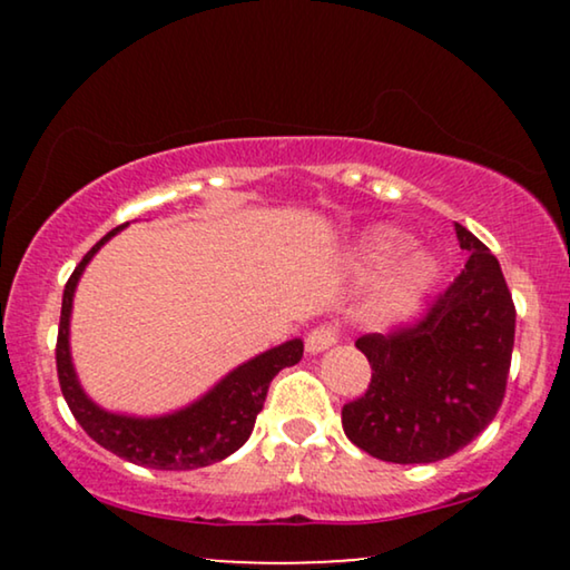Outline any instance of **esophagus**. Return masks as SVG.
I'll return each instance as SVG.
<instances>
[{
    "mask_svg": "<svg viewBox=\"0 0 570 570\" xmlns=\"http://www.w3.org/2000/svg\"><path fill=\"white\" fill-rule=\"evenodd\" d=\"M334 342H337V326L322 324V326H316V330L308 332L306 350H308V353H322V350L332 347Z\"/></svg>",
    "mask_w": 570,
    "mask_h": 570,
    "instance_id": "34e87169",
    "label": "esophagus"
}]
</instances>
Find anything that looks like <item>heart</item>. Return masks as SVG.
Instances as JSON below:
<instances>
[{"label": "heart", "instance_id": "b5f03b06", "mask_svg": "<svg viewBox=\"0 0 570 570\" xmlns=\"http://www.w3.org/2000/svg\"><path fill=\"white\" fill-rule=\"evenodd\" d=\"M407 246V233L392 225H376L365 230L357 240L355 259L363 269H379L392 261ZM439 259L428 252H407L400 259L386 267L384 277L379 283V298L373 303V314L381 322H396L412 314L431 291V285L439 277Z\"/></svg>", "mask_w": 570, "mask_h": 570}]
</instances>
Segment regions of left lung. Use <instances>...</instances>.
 Instances as JSON below:
<instances>
[{
  "mask_svg": "<svg viewBox=\"0 0 570 570\" xmlns=\"http://www.w3.org/2000/svg\"><path fill=\"white\" fill-rule=\"evenodd\" d=\"M462 275L415 324L363 334L368 392L342 407L345 435L394 464H431L464 449L493 423L511 368L517 308L501 264L464 225Z\"/></svg>",
  "mask_w": 570,
  "mask_h": 570,
  "instance_id": "8db88e82",
  "label": "left lung"
}]
</instances>
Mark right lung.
<instances>
[{
  "label": "right lung",
  "mask_w": 570,
  "mask_h": 570,
  "mask_svg": "<svg viewBox=\"0 0 570 570\" xmlns=\"http://www.w3.org/2000/svg\"><path fill=\"white\" fill-rule=\"evenodd\" d=\"M129 223L106 233L82 262L77 264L72 277L65 285L61 298V318L57 337V373L61 394L72 410L77 423L92 441L111 451V454L127 459L131 464L150 466V470H197L215 462H223L233 451H238L254 431L256 415L267 400L272 379L287 365H295L303 357V342L291 340L283 345L267 350V353L252 357L228 376L217 381L205 396L191 402L189 407L170 412L160 417H131L119 412H106L82 392L77 381L72 355H69V316H72L75 287L88 262L96 256L108 238L116 236Z\"/></svg>",
  "instance_id": "1"
}]
</instances>
